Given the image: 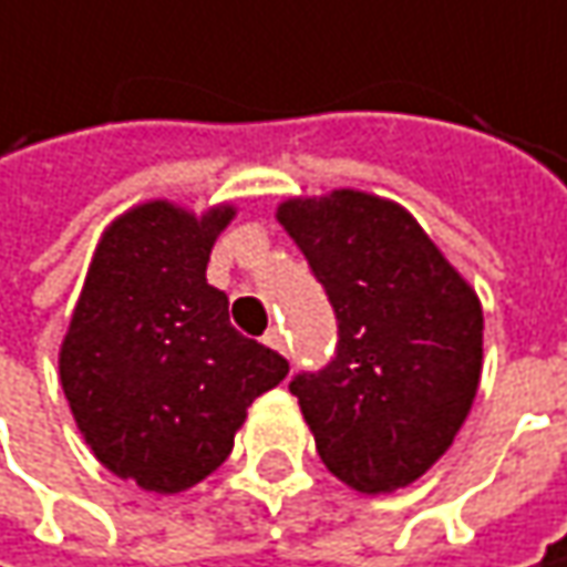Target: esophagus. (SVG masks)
Returning a JSON list of instances; mask_svg holds the SVG:
<instances>
[{"instance_id": "esophagus-1", "label": "esophagus", "mask_w": 567, "mask_h": 567, "mask_svg": "<svg viewBox=\"0 0 567 567\" xmlns=\"http://www.w3.org/2000/svg\"><path fill=\"white\" fill-rule=\"evenodd\" d=\"M267 347H270V350H276V352H282V355H288V347H285V331L282 328H270V331H267Z\"/></svg>"}]
</instances>
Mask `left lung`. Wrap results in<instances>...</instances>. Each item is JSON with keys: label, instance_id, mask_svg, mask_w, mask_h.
I'll list each match as a JSON object with an SVG mask.
<instances>
[{"label": "left lung", "instance_id": "left-lung-1", "mask_svg": "<svg viewBox=\"0 0 567 567\" xmlns=\"http://www.w3.org/2000/svg\"><path fill=\"white\" fill-rule=\"evenodd\" d=\"M338 316V355L291 393L350 488H405L451 449L482 378V300L399 202L340 187L279 202Z\"/></svg>", "mask_w": 567, "mask_h": 567}]
</instances>
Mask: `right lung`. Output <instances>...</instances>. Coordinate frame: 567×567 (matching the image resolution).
Returning <instances> with one entry per match:
<instances>
[{"instance_id": "right-lung-1", "label": "right lung", "mask_w": 567, "mask_h": 567, "mask_svg": "<svg viewBox=\"0 0 567 567\" xmlns=\"http://www.w3.org/2000/svg\"><path fill=\"white\" fill-rule=\"evenodd\" d=\"M236 217L146 199L101 233L58 352L61 386L94 457L144 491L177 494L233 451L248 405L288 374L279 352L229 324L205 279Z\"/></svg>"}]
</instances>
